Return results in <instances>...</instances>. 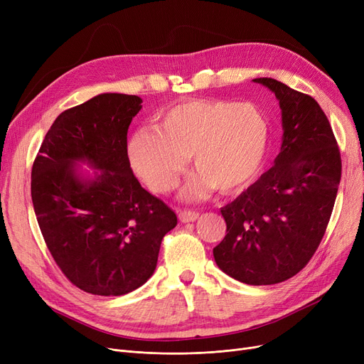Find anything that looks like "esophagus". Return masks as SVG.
<instances>
[{"label":"esophagus","instance_id":"1","mask_svg":"<svg viewBox=\"0 0 364 364\" xmlns=\"http://www.w3.org/2000/svg\"><path fill=\"white\" fill-rule=\"evenodd\" d=\"M198 217H199V213H196V211H180L178 213V218H180V221L181 223H193L195 220H198Z\"/></svg>","mask_w":364,"mask_h":364}]
</instances>
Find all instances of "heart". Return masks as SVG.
I'll list each match as a JSON object with an SVG mask.
<instances>
[{"label":"heart","instance_id":"heart-1","mask_svg":"<svg viewBox=\"0 0 364 364\" xmlns=\"http://www.w3.org/2000/svg\"><path fill=\"white\" fill-rule=\"evenodd\" d=\"M270 143V122L254 103L193 100L164 112L158 127L140 128L129 140L134 171L156 193L174 187L187 156L199 174L183 195L203 196L213 186L233 192L259 172Z\"/></svg>","mask_w":364,"mask_h":364}]
</instances>
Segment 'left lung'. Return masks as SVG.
<instances>
[{"label":"left lung","instance_id":"left-lung-1","mask_svg":"<svg viewBox=\"0 0 364 364\" xmlns=\"http://www.w3.org/2000/svg\"><path fill=\"white\" fill-rule=\"evenodd\" d=\"M283 141L274 165L221 208L227 235L214 247L220 269L246 284L288 280L309 264L326 232L341 181V153L329 119L309 94L273 78Z\"/></svg>","mask_w":364,"mask_h":364}]
</instances>
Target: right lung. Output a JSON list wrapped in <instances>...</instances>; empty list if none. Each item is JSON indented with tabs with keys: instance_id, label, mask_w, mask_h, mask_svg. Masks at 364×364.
Returning a JSON list of instances; mask_svg holds the SVG:
<instances>
[{
	"instance_id": "add662e5",
	"label": "right lung",
	"mask_w": 364,
	"mask_h": 364,
	"mask_svg": "<svg viewBox=\"0 0 364 364\" xmlns=\"http://www.w3.org/2000/svg\"><path fill=\"white\" fill-rule=\"evenodd\" d=\"M143 100L106 92L62 112L32 165L38 225L62 273L84 292L119 296L156 269L164 236L177 215L132 174L127 132ZM76 160L99 173L81 179Z\"/></svg>"
}]
</instances>
